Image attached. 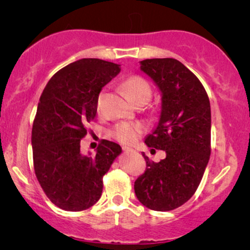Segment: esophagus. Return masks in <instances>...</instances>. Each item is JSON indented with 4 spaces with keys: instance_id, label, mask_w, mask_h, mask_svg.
<instances>
[{
    "instance_id": "obj_1",
    "label": "esophagus",
    "mask_w": 250,
    "mask_h": 250,
    "mask_svg": "<svg viewBox=\"0 0 250 250\" xmlns=\"http://www.w3.org/2000/svg\"><path fill=\"white\" fill-rule=\"evenodd\" d=\"M123 150H124L125 153H131V152H134V150H133L132 148H128V146H124L123 148Z\"/></svg>"
}]
</instances>
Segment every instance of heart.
Masks as SVG:
<instances>
[{
	"mask_svg": "<svg viewBox=\"0 0 250 250\" xmlns=\"http://www.w3.org/2000/svg\"><path fill=\"white\" fill-rule=\"evenodd\" d=\"M122 88L127 95L129 100L139 104L141 101H148L151 97V88L148 82L139 76H132L126 78L122 83ZM102 94L98 98V108H100ZM143 131V126L140 123H121L116 125L112 129V136L118 141L126 145H131L139 138Z\"/></svg>",
	"mask_w": 250,
	"mask_h": 250,
	"instance_id": "obj_1",
	"label": "heart"
}]
</instances>
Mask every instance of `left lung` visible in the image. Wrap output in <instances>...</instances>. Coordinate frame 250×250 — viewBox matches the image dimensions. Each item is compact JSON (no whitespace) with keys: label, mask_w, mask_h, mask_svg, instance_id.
<instances>
[{"label":"left lung","mask_w":250,"mask_h":250,"mask_svg":"<svg viewBox=\"0 0 250 250\" xmlns=\"http://www.w3.org/2000/svg\"><path fill=\"white\" fill-rule=\"evenodd\" d=\"M140 69L160 92V115L149 148L164 150L166 157L155 163L142 153L146 169L134 183L140 203L152 210L182 206L196 192L210 156V104L203 84L173 58L140 61Z\"/></svg>","instance_id":"obj_1"}]
</instances>
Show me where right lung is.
I'll list each match as a JSON object with an SVG mask.
<instances>
[{
  "instance_id": "1",
  "label": "right lung",
  "mask_w": 250,
  "mask_h": 250,
  "mask_svg": "<svg viewBox=\"0 0 250 250\" xmlns=\"http://www.w3.org/2000/svg\"><path fill=\"white\" fill-rule=\"evenodd\" d=\"M119 71L121 64L84 58L54 74L41 95L32 131L34 168L47 198L61 209L93 206L101 197L102 177L122 153V146L108 140L94 156L81 151L99 94Z\"/></svg>"
}]
</instances>
